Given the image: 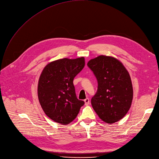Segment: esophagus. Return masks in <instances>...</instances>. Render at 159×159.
<instances>
[{
    "instance_id": "34e87169",
    "label": "esophagus",
    "mask_w": 159,
    "mask_h": 159,
    "mask_svg": "<svg viewBox=\"0 0 159 159\" xmlns=\"http://www.w3.org/2000/svg\"><path fill=\"white\" fill-rule=\"evenodd\" d=\"M84 102H85V104L86 106L89 105V103H90V101H89V99L88 98H85V99L84 100Z\"/></svg>"
}]
</instances>
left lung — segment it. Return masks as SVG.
<instances>
[{"label":"left lung","instance_id":"1","mask_svg":"<svg viewBox=\"0 0 159 159\" xmlns=\"http://www.w3.org/2000/svg\"><path fill=\"white\" fill-rule=\"evenodd\" d=\"M87 66L98 82L91 104L98 117L112 124L121 119L129 110L133 98L130 75L123 64L111 57L100 55Z\"/></svg>","mask_w":159,"mask_h":159}]
</instances>
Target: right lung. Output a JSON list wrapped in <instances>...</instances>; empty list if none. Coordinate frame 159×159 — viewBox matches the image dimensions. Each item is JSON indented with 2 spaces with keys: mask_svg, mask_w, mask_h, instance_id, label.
Instances as JSON below:
<instances>
[{
  "mask_svg": "<svg viewBox=\"0 0 159 159\" xmlns=\"http://www.w3.org/2000/svg\"><path fill=\"white\" fill-rule=\"evenodd\" d=\"M84 57L62 59L50 62L40 75L38 96L43 111L54 121L71 123L85 102L78 99L74 78L84 68Z\"/></svg>",
  "mask_w": 159,
  "mask_h": 159,
  "instance_id": "right-lung-1",
  "label": "right lung"
}]
</instances>
